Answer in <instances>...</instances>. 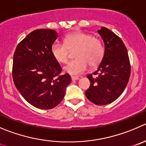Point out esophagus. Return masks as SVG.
<instances>
[{"label":"esophagus","instance_id":"obj_1","mask_svg":"<svg viewBox=\"0 0 146 146\" xmlns=\"http://www.w3.org/2000/svg\"><path fill=\"white\" fill-rule=\"evenodd\" d=\"M79 79V77H78V76H71V80H73V81H75V80H77Z\"/></svg>","mask_w":146,"mask_h":146}]
</instances>
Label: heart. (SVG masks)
I'll return each mask as SVG.
<instances>
[{
  "label": "heart",
  "instance_id": "obj_1",
  "mask_svg": "<svg viewBox=\"0 0 146 146\" xmlns=\"http://www.w3.org/2000/svg\"><path fill=\"white\" fill-rule=\"evenodd\" d=\"M74 52L76 59L70 61L64 70L66 73L76 75L86 70L88 66H98L104 56V46L101 40L87 33L75 31L65 36L63 44L54 43L51 46V53L60 63H66L69 58V50Z\"/></svg>",
  "mask_w": 146,
  "mask_h": 146
}]
</instances>
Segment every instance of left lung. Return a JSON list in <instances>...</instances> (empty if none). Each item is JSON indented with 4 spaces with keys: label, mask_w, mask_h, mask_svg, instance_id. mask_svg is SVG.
Returning a JSON list of instances; mask_svg holds the SVG:
<instances>
[{
    "label": "left lung",
    "mask_w": 146,
    "mask_h": 146,
    "mask_svg": "<svg viewBox=\"0 0 146 146\" xmlns=\"http://www.w3.org/2000/svg\"><path fill=\"white\" fill-rule=\"evenodd\" d=\"M98 32L104 42V56L98 70L87 75L90 86L85 93L92 103L104 106L115 101L124 91L131 76V63L119 36L105 27Z\"/></svg>",
    "instance_id": "8db88e82"
}]
</instances>
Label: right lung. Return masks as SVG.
I'll return each mask as SVG.
<instances>
[{
    "instance_id": "1",
    "label": "right lung",
    "mask_w": 146,
    "mask_h": 146,
    "mask_svg": "<svg viewBox=\"0 0 146 146\" xmlns=\"http://www.w3.org/2000/svg\"><path fill=\"white\" fill-rule=\"evenodd\" d=\"M58 35L52 29L32 31L17 46L13 56L14 84L27 102L38 108L52 109L63 99L71 78L51 53Z\"/></svg>"
}]
</instances>
